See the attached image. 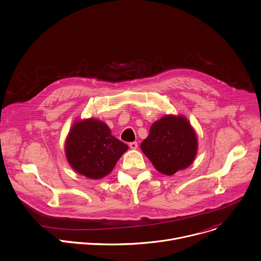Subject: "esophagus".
I'll return each mask as SVG.
<instances>
[{
  "label": "esophagus",
  "mask_w": 261,
  "mask_h": 261,
  "mask_svg": "<svg viewBox=\"0 0 261 261\" xmlns=\"http://www.w3.org/2000/svg\"><path fill=\"white\" fill-rule=\"evenodd\" d=\"M129 146H130V148H132V150H136L138 144H137L136 141H133V142H130V143H129Z\"/></svg>",
  "instance_id": "34e87169"
}]
</instances>
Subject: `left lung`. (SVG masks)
Masks as SVG:
<instances>
[{"label": "left lung", "instance_id": "8db88e82", "mask_svg": "<svg viewBox=\"0 0 261 261\" xmlns=\"http://www.w3.org/2000/svg\"><path fill=\"white\" fill-rule=\"evenodd\" d=\"M140 148L159 172L172 175L192 164L197 136L185 117L165 116L152 125Z\"/></svg>", "mask_w": 261, "mask_h": 261}]
</instances>
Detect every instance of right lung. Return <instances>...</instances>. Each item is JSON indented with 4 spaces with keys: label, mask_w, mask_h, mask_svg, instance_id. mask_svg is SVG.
Instances as JSON below:
<instances>
[{
    "label": "right lung",
    "mask_w": 261,
    "mask_h": 261,
    "mask_svg": "<svg viewBox=\"0 0 261 261\" xmlns=\"http://www.w3.org/2000/svg\"><path fill=\"white\" fill-rule=\"evenodd\" d=\"M127 150L128 145L111 135L108 126L96 119L74 123L65 143L71 167L93 179L107 175Z\"/></svg>",
    "instance_id": "1"
}]
</instances>
